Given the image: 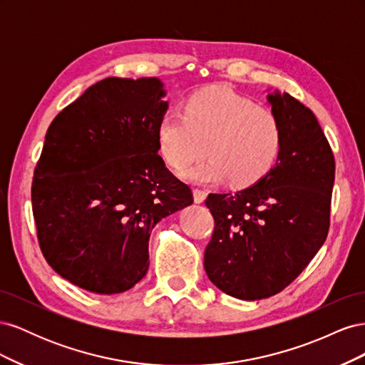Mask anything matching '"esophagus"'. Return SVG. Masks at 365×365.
<instances>
[{"label":"esophagus","mask_w":365,"mask_h":365,"mask_svg":"<svg viewBox=\"0 0 365 365\" xmlns=\"http://www.w3.org/2000/svg\"><path fill=\"white\" fill-rule=\"evenodd\" d=\"M207 196V192L202 189H193V197H195V202L196 204H202L204 200Z\"/></svg>","instance_id":"obj_1"}]
</instances>
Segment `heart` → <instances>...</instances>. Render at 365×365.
<instances>
[{
	"mask_svg": "<svg viewBox=\"0 0 365 365\" xmlns=\"http://www.w3.org/2000/svg\"><path fill=\"white\" fill-rule=\"evenodd\" d=\"M158 152L172 169L181 170L205 152L208 158L181 173L195 184L228 181L248 187L260 181L277 161L283 126L271 109L228 88L197 93L184 114L164 113L157 126Z\"/></svg>",
	"mask_w": 365,
	"mask_h": 365,
	"instance_id": "obj_1",
	"label": "heart"
}]
</instances>
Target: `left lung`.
Here are the masks:
<instances>
[{"mask_svg": "<svg viewBox=\"0 0 365 365\" xmlns=\"http://www.w3.org/2000/svg\"><path fill=\"white\" fill-rule=\"evenodd\" d=\"M283 126L274 168L236 193H210L215 231L204 268L216 288L239 300L283 291L327 237L335 180L332 149L317 117L292 96H267Z\"/></svg>", "mask_w": 365, "mask_h": 365, "instance_id": "obj_1", "label": "left lung"}]
</instances>
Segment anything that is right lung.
I'll return each instance as SVG.
<instances>
[{"mask_svg":"<svg viewBox=\"0 0 365 365\" xmlns=\"http://www.w3.org/2000/svg\"><path fill=\"white\" fill-rule=\"evenodd\" d=\"M163 97L157 77H108L47 130L31 184L38 240L50 267L82 289H130L148 272L152 228L193 204L158 155Z\"/></svg>","mask_w":365,"mask_h":365,"instance_id":"obj_1","label":"right lung"}]
</instances>
